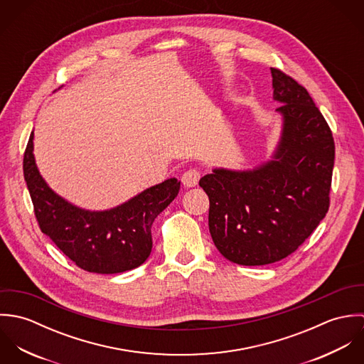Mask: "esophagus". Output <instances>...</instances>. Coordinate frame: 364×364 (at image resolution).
<instances>
[{"instance_id":"1","label":"esophagus","mask_w":364,"mask_h":364,"mask_svg":"<svg viewBox=\"0 0 364 364\" xmlns=\"http://www.w3.org/2000/svg\"><path fill=\"white\" fill-rule=\"evenodd\" d=\"M200 176H202V172L199 169L191 168L182 175V183H183L185 188H193L199 183Z\"/></svg>"}]
</instances>
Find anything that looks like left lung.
<instances>
[{"instance_id":"left-lung-1","label":"left lung","mask_w":364,"mask_h":364,"mask_svg":"<svg viewBox=\"0 0 364 364\" xmlns=\"http://www.w3.org/2000/svg\"><path fill=\"white\" fill-rule=\"evenodd\" d=\"M283 130L273 159L252 171L214 169L199 185L208 193V230L220 254L259 266L293 254L329 208L335 159L332 132L309 91L270 68Z\"/></svg>"}]
</instances>
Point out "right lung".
<instances>
[{
    "mask_svg": "<svg viewBox=\"0 0 364 364\" xmlns=\"http://www.w3.org/2000/svg\"><path fill=\"white\" fill-rule=\"evenodd\" d=\"M23 176L42 232L78 267L101 274L122 273L146 262L153 248L151 225L181 186L171 178L105 211L73 206L41 176L33 156V133L23 154Z\"/></svg>",
    "mask_w": 364,
    "mask_h": 364,
    "instance_id": "right-lung-1",
    "label": "right lung"
}]
</instances>
